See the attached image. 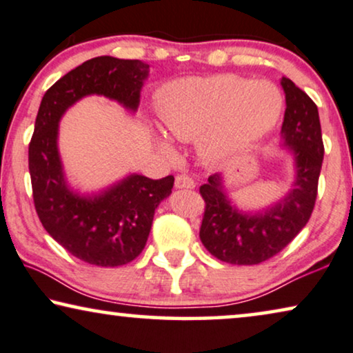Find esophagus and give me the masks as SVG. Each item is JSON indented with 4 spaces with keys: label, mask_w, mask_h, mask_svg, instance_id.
Returning <instances> with one entry per match:
<instances>
[{
    "label": "esophagus",
    "mask_w": 353,
    "mask_h": 353,
    "mask_svg": "<svg viewBox=\"0 0 353 353\" xmlns=\"http://www.w3.org/2000/svg\"><path fill=\"white\" fill-rule=\"evenodd\" d=\"M175 186L186 188V190H192V188L196 186V183L190 175H188V173H180V175H176V178H175Z\"/></svg>",
    "instance_id": "1"
}]
</instances>
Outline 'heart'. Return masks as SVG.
Instances as JSON below:
<instances>
[{
  "mask_svg": "<svg viewBox=\"0 0 353 353\" xmlns=\"http://www.w3.org/2000/svg\"><path fill=\"white\" fill-rule=\"evenodd\" d=\"M283 112V96L273 83L238 75L186 80L168 91L161 117L170 137L190 141L201 137L216 120L204 143L205 152L220 157L263 137ZM163 152L170 144L162 141Z\"/></svg>",
  "mask_w": 353,
  "mask_h": 353,
  "instance_id": "b5f03b06",
  "label": "heart"
}]
</instances>
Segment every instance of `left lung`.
<instances>
[{"instance_id": "8db88e82", "label": "left lung", "mask_w": 353, "mask_h": 353, "mask_svg": "<svg viewBox=\"0 0 353 353\" xmlns=\"http://www.w3.org/2000/svg\"><path fill=\"white\" fill-rule=\"evenodd\" d=\"M286 112L281 134L294 151L297 178L294 190L259 215L241 214L223 194L219 173L199 188L205 202L199 238L221 262L257 265L281 252L310 220L318 196L325 146L316 104L305 91L283 77Z\"/></svg>"}]
</instances>
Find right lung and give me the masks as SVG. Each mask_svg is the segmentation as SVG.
<instances>
[{"label": "right lung", "mask_w": 353, "mask_h": 353, "mask_svg": "<svg viewBox=\"0 0 353 353\" xmlns=\"http://www.w3.org/2000/svg\"><path fill=\"white\" fill-rule=\"evenodd\" d=\"M149 65L138 59L99 56L75 67L43 96L28 144L33 204L45 228L74 257L98 267L127 265L143 252L154 210L175 178L132 175L103 194L80 197L65 186L57 154V122L86 94H103L137 109Z\"/></svg>", "instance_id": "right-lung-1"}]
</instances>
